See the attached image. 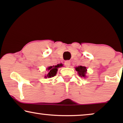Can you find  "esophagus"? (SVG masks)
I'll use <instances>...</instances> for the list:
<instances>
[{"label":"esophagus","mask_w":123,"mask_h":123,"mask_svg":"<svg viewBox=\"0 0 123 123\" xmlns=\"http://www.w3.org/2000/svg\"><path fill=\"white\" fill-rule=\"evenodd\" d=\"M64 64H65V66H66L67 67H69L70 66V62L69 61V60H67V61L65 62Z\"/></svg>","instance_id":"1"}]
</instances>
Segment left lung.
<instances>
[{
  "label": "left lung",
  "instance_id": "left-lung-1",
  "mask_svg": "<svg viewBox=\"0 0 123 123\" xmlns=\"http://www.w3.org/2000/svg\"><path fill=\"white\" fill-rule=\"evenodd\" d=\"M76 71L78 72V75L81 77H84L86 78V73H87V68L86 67H83L80 65V66L77 67L75 68Z\"/></svg>",
  "mask_w": 123,
  "mask_h": 123
}]
</instances>
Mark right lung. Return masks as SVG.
Returning <instances> with one entry per match:
<instances>
[{"instance_id": "obj_1", "label": "right lung", "mask_w": 123, "mask_h": 123, "mask_svg": "<svg viewBox=\"0 0 123 123\" xmlns=\"http://www.w3.org/2000/svg\"><path fill=\"white\" fill-rule=\"evenodd\" d=\"M63 64H59L56 65H53V66L49 67L47 68V70H48V73L46 75H45V78H51V77H54L55 75L56 74L57 71H58V68H60V67H63Z\"/></svg>"}]
</instances>
